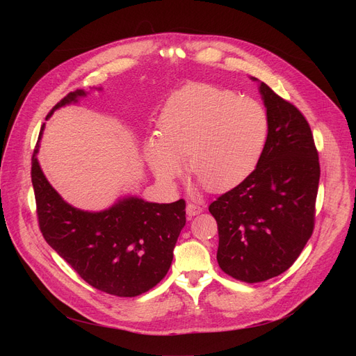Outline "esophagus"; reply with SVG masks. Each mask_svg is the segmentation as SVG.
<instances>
[{
    "label": "esophagus",
    "instance_id": "1",
    "mask_svg": "<svg viewBox=\"0 0 356 356\" xmlns=\"http://www.w3.org/2000/svg\"><path fill=\"white\" fill-rule=\"evenodd\" d=\"M203 208L199 207V204H195V203H189L188 207H186V213H188L189 216H196L199 213H202Z\"/></svg>",
    "mask_w": 356,
    "mask_h": 356
}]
</instances>
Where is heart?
I'll use <instances>...</instances> for the list:
<instances>
[{"mask_svg": "<svg viewBox=\"0 0 356 356\" xmlns=\"http://www.w3.org/2000/svg\"><path fill=\"white\" fill-rule=\"evenodd\" d=\"M270 118L252 98L209 83H192L167 101L160 136L147 138L144 153L154 176L173 184L184 161L212 192L244 183L263 159Z\"/></svg>", "mask_w": 356, "mask_h": 356, "instance_id": "b5f03b06", "label": "heart"}]
</instances>
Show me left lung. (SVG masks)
I'll return each instance as SVG.
<instances>
[{
	"mask_svg": "<svg viewBox=\"0 0 356 356\" xmlns=\"http://www.w3.org/2000/svg\"><path fill=\"white\" fill-rule=\"evenodd\" d=\"M270 118L255 172L211 203L218 222V264L228 275L259 283L289 270L314 227L321 165L312 129L294 105L259 82Z\"/></svg>",
	"mask_w": 356,
	"mask_h": 356,
	"instance_id": "8db88e82",
	"label": "left lung"
}]
</instances>
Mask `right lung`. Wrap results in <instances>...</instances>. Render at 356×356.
Segmentation results:
<instances>
[{"label":"right lung","mask_w":356,"mask_h":356,"mask_svg":"<svg viewBox=\"0 0 356 356\" xmlns=\"http://www.w3.org/2000/svg\"><path fill=\"white\" fill-rule=\"evenodd\" d=\"M102 90V88H95ZM88 92L76 89L56 109L76 104ZM44 124L31 159V181L40 231L47 244L88 284L118 297H136L159 284L173 261L186 203L120 197L108 209L92 212L69 204L46 179L37 160Z\"/></svg>","instance_id":"obj_1"}]
</instances>
